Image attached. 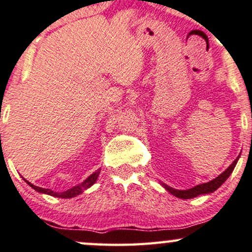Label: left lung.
<instances>
[{
    "label": "left lung",
    "instance_id": "obj_1",
    "mask_svg": "<svg viewBox=\"0 0 252 252\" xmlns=\"http://www.w3.org/2000/svg\"><path fill=\"white\" fill-rule=\"evenodd\" d=\"M238 158H240V156H238V157L235 159L234 161H232V164L223 172V173L220 174V176L216 177L215 179L208 181V183L197 185V186H194L193 189H189L186 190H179V189H172V187L167 186V185H165V184H161V185L165 187V189H167L171 194H173V195L177 197H180V199H192V197L201 195V194L213 193L214 190L218 189L219 187L221 186V185L223 184L224 181L228 179L229 176L232 173V171H234V168H235V166H236V164L238 161Z\"/></svg>",
    "mask_w": 252,
    "mask_h": 252
}]
</instances>
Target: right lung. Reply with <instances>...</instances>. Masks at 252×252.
Segmentation results:
<instances>
[{"instance_id": "obj_1", "label": "right lung", "mask_w": 252, "mask_h": 252, "mask_svg": "<svg viewBox=\"0 0 252 252\" xmlns=\"http://www.w3.org/2000/svg\"><path fill=\"white\" fill-rule=\"evenodd\" d=\"M98 174H100V170H97L96 172H94L93 174H91L87 179H86L84 183H81L80 185H78V186H74L72 187V189H69L67 190H65V192H53L52 189H41V187H38V186H34V185H32L31 183H29V181H27V184L29 185V186L32 187L33 189H36L37 192L39 193H44V194H49V195H52V196H57V197H62V199H69V197H73V196H76L79 195V194H81L82 192H84L85 189H89V187L92 186V185L95 184V181H96Z\"/></svg>"}]
</instances>
